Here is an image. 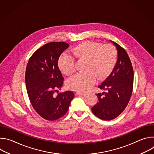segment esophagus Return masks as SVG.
<instances>
[{
  "label": "esophagus",
  "instance_id": "obj_1",
  "mask_svg": "<svg viewBox=\"0 0 154 154\" xmlns=\"http://www.w3.org/2000/svg\"><path fill=\"white\" fill-rule=\"evenodd\" d=\"M76 94L78 96H86L87 95L86 93H80V92H77Z\"/></svg>",
  "mask_w": 154,
  "mask_h": 154
}]
</instances>
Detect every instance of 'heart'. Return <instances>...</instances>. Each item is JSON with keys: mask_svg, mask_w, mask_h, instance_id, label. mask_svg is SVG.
Segmentation results:
<instances>
[{"mask_svg": "<svg viewBox=\"0 0 154 154\" xmlns=\"http://www.w3.org/2000/svg\"><path fill=\"white\" fill-rule=\"evenodd\" d=\"M74 56L79 61H85L82 73L68 80L67 87L69 90L84 92L95 83L96 79H105L113 70L118 54L111 45L85 41L79 44L72 50ZM61 71L67 75H72L76 70V62L72 55L64 54L58 61Z\"/></svg>", "mask_w": 154, "mask_h": 154, "instance_id": "1", "label": "heart"}]
</instances>
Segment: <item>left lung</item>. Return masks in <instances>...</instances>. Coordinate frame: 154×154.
<instances>
[{
  "instance_id": "8db88e82",
  "label": "left lung",
  "mask_w": 154,
  "mask_h": 154,
  "mask_svg": "<svg viewBox=\"0 0 154 154\" xmlns=\"http://www.w3.org/2000/svg\"><path fill=\"white\" fill-rule=\"evenodd\" d=\"M118 50L115 66L105 80L99 86L106 92L96 94L98 102L91 110L97 118L112 120L122 113L128 105L133 91L134 69L125 49L113 41Z\"/></svg>"
}]
</instances>
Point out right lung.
Wrapping results in <instances>:
<instances>
[{
  "label": "right lung",
  "mask_w": 154,
  "mask_h": 154,
  "mask_svg": "<svg viewBox=\"0 0 154 154\" xmlns=\"http://www.w3.org/2000/svg\"><path fill=\"white\" fill-rule=\"evenodd\" d=\"M68 48L65 42L47 43L33 53L26 67L25 80L30 103L36 112L48 121L57 120L66 113L74 97L71 91L54 95L64 80L58 59Z\"/></svg>",
  "instance_id": "right-lung-1"
}]
</instances>
